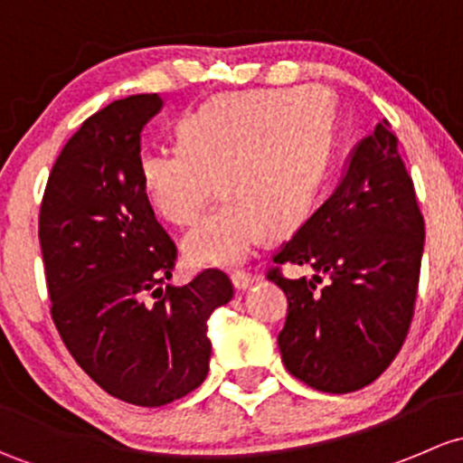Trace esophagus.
I'll list each match as a JSON object with an SVG mask.
<instances>
[{
    "label": "esophagus",
    "mask_w": 463,
    "mask_h": 463,
    "mask_svg": "<svg viewBox=\"0 0 463 463\" xmlns=\"http://www.w3.org/2000/svg\"><path fill=\"white\" fill-rule=\"evenodd\" d=\"M256 280H259V276L245 274V271H236V274H232V283L238 292H245V289H250Z\"/></svg>",
    "instance_id": "1"
}]
</instances>
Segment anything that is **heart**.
<instances>
[{"label":"heart","mask_w":463,"mask_h":463,"mask_svg":"<svg viewBox=\"0 0 463 463\" xmlns=\"http://www.w3.org/2000/svg\"><path fill=\"white\" fill-rule=\"evenodd\" d=\"M178 140L142 156L146 194L162 218L189 225L221 178L227 198L184 236L183 256L236 267L309 216L330 165L332 109L317 87L233 90L184 116Z\"/></svg>","instance_id":"heart-1"}]
</instances>
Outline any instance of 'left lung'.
<instances>
[{"instance_id": "obj_1", "label": "left lung", "mask_w": 463, "mask_h": 463, "mask_svg": "<svg viewBox=\"0 0 463 463\" xmlns=\"http://www.w3.org/2000/svg\"><path fill=\"white\" fill-rule=\"evenodd\" d=\"M397 145L379 122L352 149L335 194L274 256L314 269L294 280L271 269L269 280L289 301L279 335L285 368L321 392L379 379L412 321L426 232Z\"/></svg>"}]
</instances>
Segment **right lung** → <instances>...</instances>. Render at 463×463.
<instances>
[{
	"label": "right lung",
	"mask_w": 463,
	"mask_h": 463,
	"mask_svg": "<svg viewBox=\"0 0 463 463\" xmlns=\"http://www.w3.org/2000/svg\"><path fill=\"white\" fill-rule=\"evenodd\" d=\"M165 107L128 95L90 116L66 142L40 209L51 314L73 359L104 392L158 408L209 373L207 321L230 303L222 271L174 288L175 245L146 198L142 128Z\"/></svg>",
	"instance_id": "add662e5"
}]
</instances>
